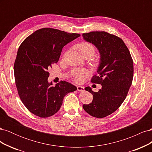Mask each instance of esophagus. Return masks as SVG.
Wrapping results in <instances>:
<instances>
[{"instance_id": "esophagus-1", "label": "esophagus", "mask_w": 152, "mask_h": 152, "mask_svg": "<svg viewBox=\"0 0 152 152\" xmlns=\"http://www.w3.org/2000/svg\"><path fill=\"white\" fill-rule=\"evenodd\" d=\"M77 91H80V92H82L84 91V87L82 86H77Z\"/></svg>"}]
</instances>
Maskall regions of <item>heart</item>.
<instances>
[{
    "instance_id": "1",
    "label": "heart",
    "mask_w": 152,
    "mask_h": 152,
    "mask_svg": "<svg viewBox=\"0 0 152 152\" xmlns=\"http://www.w3.org/2000/svg\"><path fill=\"white\" fill-rule=\"evenodd\" d=\"M79 50L80 54L87 53L92 56L94 54L95 49L92 45L88 42H82L79 45ZM86 72L82 69H74L71 72L72 79L77 82H80L83 80V77L86 75Z\"/></svg>"
}]
</instances>
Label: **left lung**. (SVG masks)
Instances as JSON below:
<instances>
[{
	"label": "left lung",
	"mask_w": 152,
	"mask_h": 152,
	"mask_svg": "<svg viewBox=\"0 0 152 152\" xmlns=\"http://www.w3.org/2000/svg\"><path fill=\"white\" fill-rule=\"evenodd\" d=\"M82 37L99 53L98 75L93 77L91 82L102 86L98 92L86 87L93 95V99L90 104H83V108L91 116L103 118L116 111L125 100L132 82L133 61L125 43L115 35L91 31Z\"/></svg>",
	"instance_id": "obj_1"
}]
</instances>
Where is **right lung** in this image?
<instances>
[{"label":"right lung","instance_id":"add662e5","mask_svg":"<svg viewBox=\"0 0 152 152\" xmlns=\"http://www.w3.org/2000/svg\"><path fill=\"white\" fill-rule=\"evenodd\" d=\"M80 36L44 28L34 31L20 45L14 65L16 86L21 102L35 115H53L60 109L65 96L77 90L66 81L53 86L48 80V70L58 61L63 48Z\"/></svg>","mask_w":152,"mask_h":152}]
</instances>
